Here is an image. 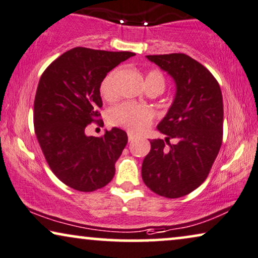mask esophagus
Listing matches in <instances>:
<instances>
[{"mask_svg":"<svg viewBox=\"0 0 258 258\" xmlns=\"http://www.w3.org/2000/svg\"><path fill=\"white\" fill-rule=\"evenodd\" d=\"M128 140H129V142L134 141V140H135V135H134V134H132V133H128Z\"/></svg>","mask_w":258,"mask_h":258,"instance_id":"34e87169","label":"esophagus"}]
</instances>
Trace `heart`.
<instances>
[{
  "mask_svg": "<svg viewBox=\"0 0 258 258\" xmlns=\"http://www.w3.org/2000/svg\"><path fill=\"white\" fill-rule=\"evenodd\" d=\"M118 75V70H113L109 72L102 84H100V93L106 99L115 97V89H113V82L116 76ZM145 84H159L165 88V78L159 71H150L147 73ZM155 112L152 108L147 105L134 104V103H121V104L113 106L109 110L108 119L113 125L122 126L132 133H141L146 128L152 124Z\"/></svg>",
  "mask_w": 258,
  "mask_h": 258,
  "instance_id": "heart-1",
  "label": "heart"
}]
</instances>
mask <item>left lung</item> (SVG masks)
Wrapping results in <instances>:
<instances>
[{
	"mask_svg": "<svg viewBox=\"0 0 258 258\" xmlns=\"http://www.w3.org/2000/svg\"><path fill=\"white\" fill-rule=\"evenodd\" d=\"M147 59L172 77L176 91L168 112L158 124L167 137L150 141L142 179L156 195L180 198L205 181L219 153L222 91L212 73L183 53L147 55Z\"/></svg>",
	"mask_w": 258,
	"mask_h": 258,
	"instance_id": "8db88e82",
	"label": "left lung"
}]
</instances>
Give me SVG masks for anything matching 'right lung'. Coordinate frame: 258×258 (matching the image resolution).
I'll return each mask as SVG.
<instances>
[{
	"label": "right lung",
	"instance_id": "add662e5",
	"mask_svg": "<svg viewBox=\"0 0 258 258\" xmlns=\"http://www.w3.org/2000/svg\"><path fill=\"white\" fill-rule=\"evenodd\" d=\"M132 52L76 47L55 59L40 78L34 99V129L49 168L60 181L80 192L102 188L115 175V163L128 142L124 130L86 136L98 121L100 84Z\"/></svg>",
	"mask_w": 258,
	"mask_h": 258
}]
</instances>
